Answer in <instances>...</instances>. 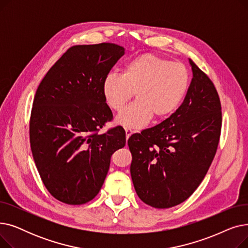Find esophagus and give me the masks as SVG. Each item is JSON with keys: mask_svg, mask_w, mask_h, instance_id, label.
<instances>
[{"mask_svg": "<svg viewBox=\"0 0 248 248\" xmlns=\"http://www.w3.org/2000/svg\"><path fill=\"white\" fill-rule=\"evenodd\" d=\"M124 131H125V137H126V139H128L129 137L132 136V134L134 133L131 128H127V127L124 128Z\"/></svg>", "mask_w": 248, "mask_h": 248, "instance_id": "obj_1", "label": "esophagus"}]
</instances>
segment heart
<instances>
[{
	"label": "heart",
	"mask_w": 248,
	"mask_h": 248,
	"mask_svg": "<svg viewBox=\"0 0 248 248\" xmlns=\"http://www.w3.org/2000/svg\"><path fill=\"white\" fill-rule=\"evenodd\" d=\"M189 74L183 64L154 54H142L126 63L123 74L110 73L102 82L108 106L121 111L136 93L137 101L116 117V123L138 129L153 117L164 119L173 113L185 96Z\"/></svg>",
	"instance_id": "obj_1"
}]
</instances>
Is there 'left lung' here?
Segmentation results:
<instances>
[{"label":"left lung","instance_id":"left-lung-1","mask_svg":"<svg viewBox=\"0 0 248 248\" xmlns=\"http://www.w3.org/2000/svg\"><path fill=\"white\" fill-rule=\"evenodd\" d=\"M193 78L180 108L160 124L129 137L131 175L140 199L165 209L188 199L217 151L222 111L209 77L191 59Z\"/></svg>","mask_w":248,"mask_h":248}]
</instances>
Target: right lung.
Returning a JSON list of instances; mask_svg holds the SVG:
<instances>
[{"label": "right lung", "instance_id": "obj_1", "mask_svg": "<svg viewBox=\"0 0 248 248\" xmlns=\"http://www.w3.org/2000/svg\"><path fill=\"white\" fill-rule=\"evenodd\" d=\"M124 54V48L113 43L72 46L37 88L31 150L43 184L63 203L93 200L108 175L111 155L125 145L120 125L98 135L113 117L102 82Z\"/></svg>", "mask_w": 248, "mask_h": 248}]
</instances>
